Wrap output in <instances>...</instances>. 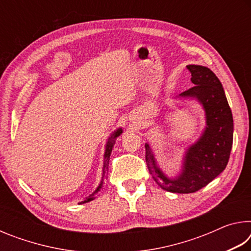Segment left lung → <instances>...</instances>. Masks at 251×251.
Here are the masks:
<instances>
[{"label": "left lung", "mask_w": 251, "mask_h": 251, "mask_svg": "<svg viewBox=\"0 0 251 251\" xmlns=\"http://www.w3.org/2000/svg\"><path fill=\"white\" fill-rule=\"evenodd\" d=\"M194 87L175 100H196L205 113L206 125L197 141L185 150L181 169L169 177L159 167L154 151L145 143L146 163L157 185L169 193H195L207 186L226 168L233 138V120L223 85L206 66L187 65Z\"/></svg>", "instance_id": "8db88e82"}]
</instances>
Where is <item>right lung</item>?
I'll use <instances>...</instances> for the list:
<instances>
[{
	"label": "right lung",
	"instance_id": "right-lung-1",
	"mask_svg": "<svg viewBox=\"0 0 251 251\" xmlns=\"http://www.w3.org/2000/svg\"><path fill=\"white\" fill-rule=\"evenodd\" d=\"M123 134V128L122 127H118L117 129H115L113 131L112 134L109 135V137L107 138V142H106V145H105V151H104V161H103V172H101V179L100 185L97 186V188L93 192L90 196L86 197L84 199L83 201H79L78 203H85V202H88V201H94L96 198L97 194L100 192L101 187H103V182L105 179H107V175H108V164H109V157L110 154H112V151H113V147L115 145V142L118 136H121Z\"/></svg>",
	"mask_w": 251,
	"mask_h": 251
}]
</instances>
